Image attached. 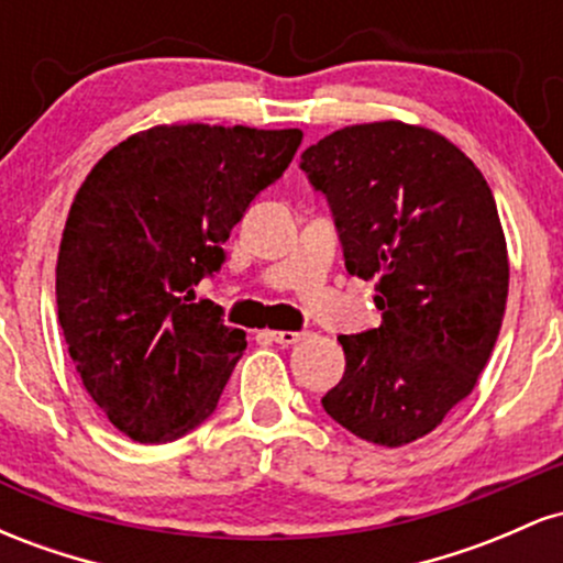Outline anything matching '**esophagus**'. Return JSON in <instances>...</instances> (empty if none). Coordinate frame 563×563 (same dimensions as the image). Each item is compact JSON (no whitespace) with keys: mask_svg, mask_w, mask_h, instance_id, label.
I'll return each mask as SVG.
<instances>
[{"mask_svg":"<svg viewBox=\"0 0 563 563\" xmlns=\"http://www.w3.org/2000/svg\"><path fill=\"white\" fill-rule=\"evenodd\" d=\"M307 331H269V339L280 346H290V344H299V341L307 339Z\"/></svg>","mask_w":563,"mask_h":563,"instance_id":"obj_1","label":"esophagus"}]
</instances>
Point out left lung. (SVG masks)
Instances as JSON below:
<instances>
[{
  "instance_id": "left-lung-1",
  "label": "left lung",
  "mask_w": 563,
  "mask_h": 563,
  "mask_svg": "<svg viewBox=\"0 0 563 563\" xmlns=\"http://www.w3.org/2000/svg\"><path fill=\"white\" fill-rule=\"evenodd\" d=\"M331 203L349 275L376 280L380 325L339 335L335 423L380 448L437 429L474 391L508 299V249L487 179L426 126H344L301 153Z\"/></svg>"
}]
</instances>
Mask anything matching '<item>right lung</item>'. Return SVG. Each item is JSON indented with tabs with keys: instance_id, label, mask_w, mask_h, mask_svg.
<instances>
[{
	"instance_id": "1",
	"label": "right lung",
	"mask_w": 563,
	"mask_h": 563,
	"mask_svg": "<svg viewBox=\"0 0 563 563\" xmlns=\"http://www.w3.org/2000/svg\"><path fill=\"white\" fill-rule=\"evenodd\" d=\"M301 129L161 124L111 147L70 203L57 318L84 389L121 434L161 444L214 412L245 333L196 286Z\"/></svg>"
}]
</instances>
